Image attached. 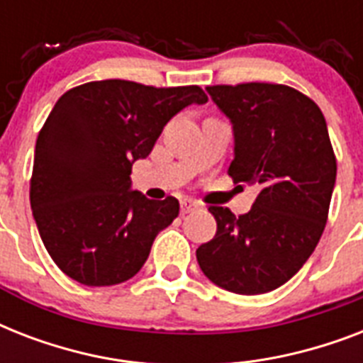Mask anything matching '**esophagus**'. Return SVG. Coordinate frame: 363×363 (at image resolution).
I'll use <instances>...</instances> for the list:
<instances>
[{"instance_id":"34e87169","label":"esophagus","mask_w":363,"mask_h":363,"mask_svg":"<svg viewBox=\"0 0 363 363\" xmlns=\"http://www.w3.org/2000/svg\"><path fill=\"white\" fill-rule=\"evenodd\" d=\"M199 209L198 201H192V199H182L181 201V213L182 215H188V213H192V211Z\"/></svg>"}]
</instances>
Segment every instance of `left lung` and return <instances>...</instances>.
Returning a JSON list of instances; mask_svg holds the SVG:
<instances>
[{
	"label": "left lung",
	"instance_id": "left-lung-1",
	"mask_svg": "<svg viewBox=\"0 0 363 363\" xmlns=\"http://www.w3.org/2000/svg\"><path fill=\"white\" fill-rule=\"evenodd\" d=\"M207 92L232 122L228 175L262 190L241 216L209 207L216 233L196 250L198 264L228 292H271L303 267L326 226L337 175L326 118L284 84H220Z\"/></svg>",
	"mask_w": 363,
	"mask_h": 363
}]
</instances>
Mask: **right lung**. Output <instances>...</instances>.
<instances>
[{"label":"right lung","mask_w":363,"mask_h":363,"mask_svg":"<svg viewBox=\"0 0 363 363\" xmlns=\"http://www.w3.org/2000/svg\"><path fill=\"white\" fill-rule=\"evenodd\" d=\"M199 86L154 88L109 79L65 92L39 131L30 184L37 230L54 264L84 286L135 275L179 201L131 190V165L147 158L164 125Z\"/></svg>","instance_id":"add662e5"}]
</instances>
